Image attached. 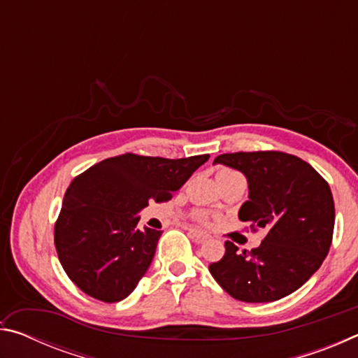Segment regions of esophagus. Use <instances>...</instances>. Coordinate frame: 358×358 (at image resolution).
I'll use <instances>...</instances> for the list:
<instances>
[{
  "instance_id": "esophagus-1",
  "label": "esophagus",
  "mask_w": 358,
  "mask_h": 358,
  "mask_svg": "<svg viewBox=\"0 0 358 358\" xmlns=\"http://www.w3.org/2000/svg\"><path fill=\"white\" fill-rule=\"evenodd\" d=\"M189 235H191L192 240L199 241V243L210 238V235L207 232H203V230H199V229H189Z\"/></svg>"
}]
</instances>
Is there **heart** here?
Masks as SVG:
<instances>
[{
    "instance_id": "1",
    "label": "heart",
    "mask_w": 358,
    "mask_h": 358,
    "mask_svg": "<svg viewBox=\"0 0 358 358\" xmlns=\"http://www.w3.org/2000/svg\"><path fill=\"white\" fill-rule=\"evenodd\" d=\"M226 172H234V171H230V169H221L217 173H226ZM199 220L207 221V213H205V211H199Z\"/></svg>"
}]
</instances>
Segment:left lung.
Instances as JSON below:
<instances>
[{
  "label": "left lung",
  "instance_id": "1",
  "mask_svg": "<svg viewBox=\"0 0 358 358\" xmlns=\"http://www.w3.org/2000/svg\"><path fill=\"white\" fill-rule=\"evenodd\" d=\"M213 164L237 169L248 180L250 201L238 211L251 229H265L259 248L238 251L226 241V254L210 273L234 296L248 303L280 300L316 273L329 254L335 203L330 186L300 157L282 151L226 153Z\"/></svg>",
  "mask_w": 358,
  "mask_h": 358
}]
</instances>
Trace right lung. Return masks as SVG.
Masks as SVG:
<instances>
[{"label": "right lung", "instance_id": "obj_1", "mask_svg": "<svg viewBox=\"0 0 358 358\" xmlns=\"http://www.w3.org/2000/svg\"><path fill=\"white\" fill-rule=\"evenodd\" d=\"M208 157L126 153L72 180L55 222L58 259L71 281L96 300L126 299L147 273L162 234L138 229L137 213L148 201H171Z\"/></svg>", "mask_w": 358, "mask_h": 358}]
</instances>
